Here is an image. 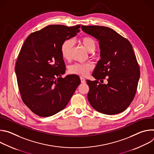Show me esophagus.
I'll list each match as a JSON object with an SVG mask.
<instances>
[{"instance_id": "1", "label": "esophagus", "mask_w": 154, "mask_h": 154, "mask_svg": "<svg viewBox=\"0 0 154 154\" xmlns=\"http://www.w3.org/2000/svg\"><path fill=\"white\" fill-rule=\"evenodd\" d=\"M80 80H81L82 83H85L86 82V80H85V78H83L82 77H80Z\"/></svg>"}]
</instances>
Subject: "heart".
I'll return each mask as SVG.
<instances>
[{
    "label": "heart",
    "instance_id": "heart-1",
    "mask_svg": "<svg viewBox=\"0 0 154 154\" xmlns=\"http://www.w3.org/2000/svg\"><path fill=\"white\" fill-rule=\"evenodd\" d=\"M78 42L82 45L85 49L94 56V51L96 49L97 43L96 40L90 36H83L78 39ZM73 50V43L70 39L65 40L61 46L60 51L63 58L65 60H69L71 57V54ZM93 68L91 63H87L84 64H74L71 66L69 68V72L71 74L78 75L80 76H86Z\"/></svg>",
    "mask_w": 154,
    "mask_h": 154
}]
</instances>
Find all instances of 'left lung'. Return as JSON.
Here are the masks:
<instances>
[{"instance_id":"8db88e82","label":"left lung","mask_w":154,"mask_h":154,"mask_svg":"<svg viewBox=\"0 0 154 154\" xmlns=\"http://www.w3.org/2000/svg\"><path fill=\"white\" fill-rule=\"evenodd\" d=\"M81 28L99 40L100 49L101 59L93 73L96 80H86L90 87L88 99L101 113H121L134 100L140 76L133 47L127 39L109 27L82 26ZM106 76L108 84L98 82Z\"/></svg>"}]
</instances>
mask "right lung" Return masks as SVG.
<instances>
[{
	"label": "right lung",
	"mask_w": 154,
	"mask_h": 154,
	"mask_svg": "<svg viewBox=\"0 0 154 154\" xmlns=\"http://www.w3.org/2000/svg\"><path fill=\"white\" fill-rule=\"evenodd\" d=\"M80 27L48 26L32 33L20 49L15 66L19 90L25 105L39 116L61 111L80 83L78 75L61 77L66 66L60 51Z\"/></svg>",
	"instance_id": "add662e5"
}]
</instances>
